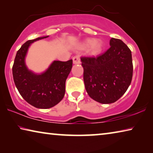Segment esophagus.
<instances>
[{
    "label": "esophagus",
    "mask_w": 153,
    "mask_h": 153,
    "mask_svg": "<svg viewBox=\"0 0 153 153\" xmlns=\"http://www.w3.org/2000/svg\"><path fill=\"white\" fill-rule=\"evenodd\" d=\"M73 63L74 64H79L81 63L79 56H74L73 57Z\"/></svg>",
    "instance_id": "1"
}]
</instances>
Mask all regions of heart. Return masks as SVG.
Segmentation results:
<instances>
[{"label":"heart","instance_id":"b5f03b06","mask_svg":"<svg viewBox=\"0 0 153 153\" xmlns=\"http://www.w3.org/2000/svg\"><path fill=\"white\" fill-rule=\"evenodd\" d=\"M82 46L84 48H89L90 53L92 55H97L101 53L103 45L100 40H96L93 38H88L85 40L82 43Z\"/></svg>","mask_w":153,"mask_h":153}]
</instances>
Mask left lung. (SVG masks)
Masks as SVG:
<instances>
[{
  "label": "left lung",
  "instance_id": "8db88e82",
  "mask_svg": "<svg viewBox=\"0 0 153 153\" xmlns=\"http://www.w3.org/2000/svg\"><path fill=\"white\" fill-rule=\"evenodd\" d=\"M110 48L97 57H82L85 88L102 104L115 102L124 94L133 75L131 52L123 41L112 38Z\"/></svg>",
  "mask_w": 153,
  "mask_h": 153
}]
</instances>
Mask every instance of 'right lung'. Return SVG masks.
I'll return each instance as SVG.
<instances>
[{"label":"right lung","instance_id":"obj_1","mask_svg":"<svg viewBox=\"0 0 153 153\" xmlns=\"http://www.w3.org/2000/svg\"><path fill=\"white\" fill-rule=\"evenodd\" d=\"M48 36L30 40L17 52L13 76L15 86L25 101L38 108L54 107L63 99L65 92V82L71 70L72 59L67 61H54L45 71L35 74L25 65L28 48L36 41Z\"/></svg>","mask_w":153,"mask_h":153}]
</instances>
